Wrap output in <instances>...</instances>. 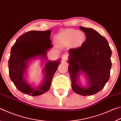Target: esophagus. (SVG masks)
<instances>
[{
	"label": "esophagus",
	"mask_w": 121,
	"mask_h": 121,
	"mask_svg": "<svg viewBox=\"0 0 121 121\" xmlns=\"http://www.w3.org/2000/svg\"><path fill=\"white\" fill-rule=\"evenodd\" d=\"M62 59H63V60H65V61L67 60V59H68V55H67V54H63L62 56Z\"/></svg>",
	"instance_id": "1"
}]
</instances>
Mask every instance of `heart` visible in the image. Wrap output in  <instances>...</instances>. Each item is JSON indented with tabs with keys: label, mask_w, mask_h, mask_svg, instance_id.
I'll return each mask as SVG.
<instances>
[{
	"label": "heart",
	"mask_w": 121,
	"mask_h": 121,
	"mask_svg": "<svg viewBox=\"0 0 121 121\" xmlns=\"http://www.w3.org/2000/svg\"><path fill=\"white\" fill-rule=\"evenodd\" d=\"M85 36L84 32L77 30L69 29L59 34L57 37L59 43L65 46L72 44L74 46H79L84 42Z\"/></svg>",
	"instance_id": "b5f03b06"
}]
</instances>
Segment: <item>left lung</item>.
<instances>
[{"label": "left lung", "instance_id": "1", "mask_svg": "<svg viewBox=\"0 0 121 121\" xmlns=\"http://www.w3.org/2000/svg\"><path fill=\"white\" fill-rule=\"evenodd\" d=\"M79 28L86 38L81 46L68 51V71L73 91L81 95H91L101 91L109 80L112 50L106 39L95 30L83 26ZM81 71L89 78V86L86 89L76 84Z\"/></svg>", "mask_w": 121, "mask_h": 121}]
</instances>
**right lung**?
Instances as JSON below:
<instances>
[{
    "label": "right lung",
    "mask_w": 121,
    "mask_h": 121,
    "mask_svg": "<svg viewBox=\"0 0 121 121\" xmlns=\"http://www.w3.org/2000/svg\"><path fill=\"white\" fill-rule=\"evenodd\" d=\"M51 32L50 30L26 32L20 36L12 46L9 60V75L14 84L22 93L37 96L50 89L53 77L60 64L59 61L47 62L44 68V82L38 89L28 84L23 75L29 60L38 56L46 57L47 51L52 48L50 38Z\"/></svg>",
    "instance_id": "right-lung-1"
}]
</instances>
